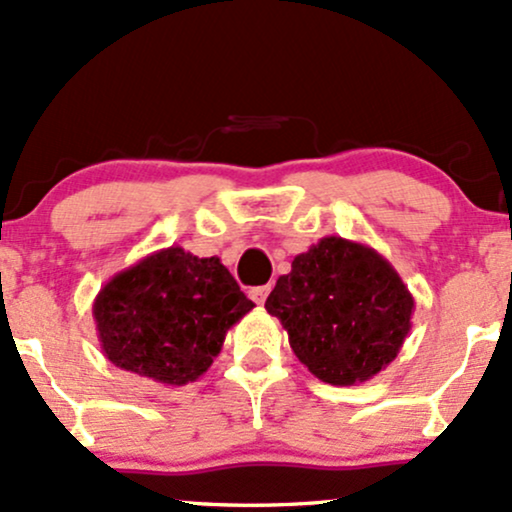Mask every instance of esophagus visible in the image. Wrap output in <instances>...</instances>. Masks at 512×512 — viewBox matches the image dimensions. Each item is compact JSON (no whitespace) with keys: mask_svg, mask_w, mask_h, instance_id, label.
Wrapping results in <instances>:
<instances>
[{"mask_svg":"<svg viewBox=\"0 0 512 512\" xmlns=\"http://www.w3.org/2000/svg\"><path fill=\"white\" fill-rule=\"evenodd\" d=\"M269 291H272V286H255V289L250 291V298L252 301H255L257 305H262L264 301H267V296H269Z\"/></svg>","mask_w":512,"mask_h":512,"instance_id":"34e87169","label":"esophagus"}]
</instances>
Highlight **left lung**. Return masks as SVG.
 Wrapping results in <instances>:
<instances>
[{"instance_id": "left-lung-1", "label": "left lung", "mask_w": 512, "mask_h": 512, "mask_svg": "<svg viewBox=\"0 0 512 512\" xmlns=\"http://www.w3.org/2000/svg\"><path fill=\"white\" fill-rule=\"evenodd\" d=\"M317 380L356 385L395 361L411 330L414 296L380 252L339 236L293 257L264 303Z\"/></svg>"}]
</instances>
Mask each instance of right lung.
Listing matches in <instances>:
<instances>
[{
    "label": "right lung",
    "instance_id": "add662e5",
    "mask_svg": "<svg viewBox=\"0 0 512 512\" xmlns=\"http://www.w3.org/2000/svg\"><path fill=\"white\" fill-rule=\"evenodd\" d=\"M252 308L219 257L170 245L115 274L93 301V320L110 363L175 387L207 373Z\"/></svg>",
    "mask_w": 512,
    "mask_h": 512
}]
</instances>
